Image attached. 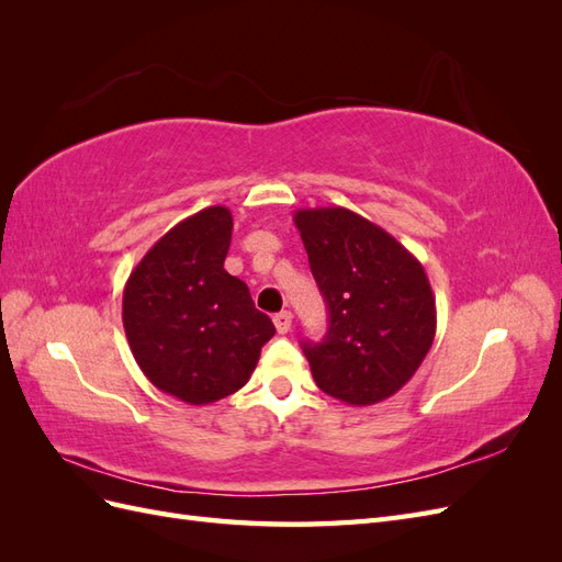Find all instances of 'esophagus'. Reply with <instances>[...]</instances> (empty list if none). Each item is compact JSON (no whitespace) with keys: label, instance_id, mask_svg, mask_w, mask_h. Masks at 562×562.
I'll use <instances>...</instances> for the list:
<instances>
[{"label":"esophagus","instance_id":"obj_1","mask_svg":"<svg viewBox=\"0 0 562 562\" xmlns=\"http://www.w3.org/2000/svg\"><path fill=\"white\" fill-rule=\"evenodd\" d=\"M291 323H293V314L291 312H279L274 316V326H277L279 335H285L288 330H291Z\"/></svg>","mask_w":562,"mask_h":562}]
</instances>
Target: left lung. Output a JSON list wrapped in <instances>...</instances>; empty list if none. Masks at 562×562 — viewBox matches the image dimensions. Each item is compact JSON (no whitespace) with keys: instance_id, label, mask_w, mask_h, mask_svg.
Returning a JSON list of instances; mask_svg holds the SVG:
<instances>
[{"instance_id":"8db88e82","label":"left lung","mask_w":562,"mask_h":562,"mask_svg":"<svg viewBox=\"0 0 562 562\" xmlns=\"http://www.w3.org/2000/svg\"><path fill=\"white\" fill-rule=\"evenodd\" d=\"M293 220L330 312L323 342L302 345L316 386L347 405L394 396L436 337L427 271L394 236L349 209H300Z\"/></svg>"}]
</instances>
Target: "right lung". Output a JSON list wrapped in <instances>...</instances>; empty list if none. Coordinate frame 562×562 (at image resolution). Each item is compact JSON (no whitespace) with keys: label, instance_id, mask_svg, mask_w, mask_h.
<instances>
[{"label":"right lung","instance_id":"add662e5","mask_svg":"<svg viewBox=\"0 0 562 562\" xmlns=\"http://www.w3.org/2000/svg\"><path fill=\"white\" fill-rule=\"evenodd\" d=\"M234 220L209 206L151 246L124 285L122 318L145 378L164 394L209 405L239 391L277 333L248 285L227 274Z\"/></svg>","mask_w":562,"mask_h":562}]
</instances>
